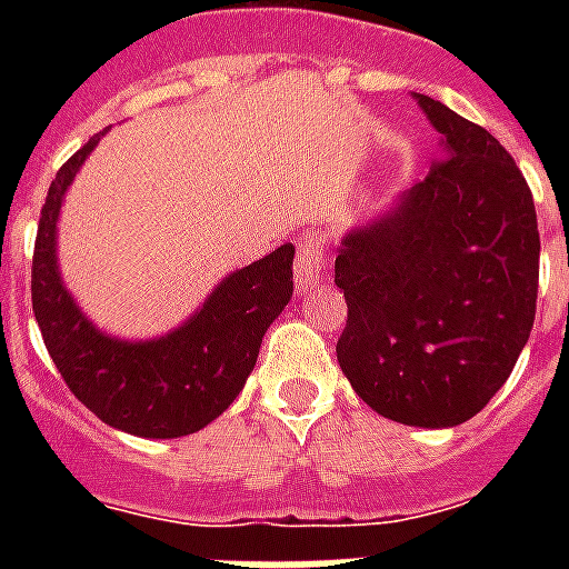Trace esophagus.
Segmentation results:
<instances>
[{
	"mask_svg": "<svg viewBox=\"0 0 569 569\" xmlns=\"http://www.w3.org/2000/svg\"><path fill=\"white\" fill-rule=\"evenodd\" d=\"M321 268H325V248L319 239H307L298 244V257H295V286L298 289H310L319 283Z\"/></svg>",
	"mask_w": 569,
	"mask_h": 569,
	"instance_id": "obj_1",
	"label": "esophagus"
}]
</instances>
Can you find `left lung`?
Returning <instances> with one entry per match:
<instances>
[{
  "mask_svg": "<svg viewBox=\"0 0 569 569\" xmlns=\"http://www.w3.org/2000/svg\"><path fill=\"white\" fill-rule=\"evenodd\" d=\"M440 159L413 189L342 236L333 283L346 378L375 413L455 428L499 392L538 301L535 200L511 153L449 106L413 93Z\"/></svg>",
  "mask_w": 569,
  "mask_h": 569,
  "instance_id": "left-lung-1",
  "label": "left lung"
}]
</instances>
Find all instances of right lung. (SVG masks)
<instances>
[{"instance_id": "obj_1", "label": "right lung", "mask_w": 569, "mask_h": 569, "mask_svg": "<svg viewBox=\"0 0 569 569\" xmlns=\"http://www.w3.org/2000/svg\"><path fill=\"white\" fill-rule=\"evenodd\" d=\"M102 136H93L49 186L31 262V307L52 363L91 413L123 433L173 440L206 428L244 389L266 330L292 298L295 248L280 244L230 271L162 337H111L84 316L58 268L64 194Z\"/></svg>"}]
</instances>
